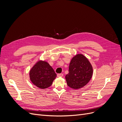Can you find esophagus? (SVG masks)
<instances>
[{
  "label": "esophagus",
  "mask_w": 122,
  "mask_h": 122,
  "mask_svg": "<svg viewBox=\"0 0 122 122\" xmlns=\"http://www.w3.org/2000/svg\"><path fill=\"white\" fill-rule=\"evenodd\" d=\"M64 76V75H63L62 74H58L57 75V77H62V76Z\"/></svg>",
  "instance_id": "1"
}]
</instances>
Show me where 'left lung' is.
<instances>
[{"label":"left lung","instance_id":"obj_1","mask_svg":"<svg viewBox=\"0 0 122 122\" xmlns=\"http://www.w3.org/2000/svg\"><path fill=\"white\" fill-rule=\"evenodd\" d=\"M93 69L88 59L83 55L77 54L72 58L69 74L66 76L67 86L73 89H79L91 80Z\"/></svg>","mask_w":122,"mask_h":122}]
</instances>
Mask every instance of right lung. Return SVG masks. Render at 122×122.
<instances>
[{
	"instance_id": "add662e5",
	"label": "right lung",
	"mask_w": 122,
	"mask_h": 122,
	"mask_svg": "<svg viewBox=\"0 0 122 122\" xmlns=\"http://www.w3.org/2000/svg\"><path fill=\"white\" fill-rule=\"evenodd\" d=\"M56 77L52 67L46 61H38L30 71V77L33 85L41 89L50 87Z\"/></svg>"
}]
</instances>
